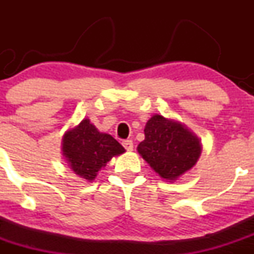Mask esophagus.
<instances>
[{"mask_svg": "<svg viewBox=\"0 0 254 254\" xmlns=\"http://www.w3.org/2000/svg\"><path fill=\"white\" fill-rule=\"evenodd\" d=\"M123 146H124L127 151H132V148H134V143H132L131 140H125V141H123Z\"/></svg>", "mask_w": 254, "mask_h": 254, "instance_id": "34e87169", "label": "esophagus"}]
</instances>
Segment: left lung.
Masks as SVG:
<instances>
[{"mask_svg": "<svg viewBox=\"0 0 254 254\" xmlns=\"http://www.w3.org/2000/svg\"><path fill=\"white\" fill-rule=\"evenodd\" d=\"M143 132L145 140L139 143L137 152L166 181L181 178L200 157V139L181 122L153 114Z\"/></svg>", "mask_w": 254, "mask_h": 254, "instance_id": "8db88e82", "label": "left lung"}]
</instances>
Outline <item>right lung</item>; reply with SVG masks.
Masks as SVG:
<instances>
[{"label":"right lung","mask_w":254,"mask_h":254,"mask_svg":"<svg viewBox=\"0 0 254 254\" xmlns=\"http://www.w3.org/2000/svg\"><path fill=\"white\" fill-rule=\"evenodd\" d=\"M61 151L75 175L92 182L98 171L113 157L124 153L125 148L112 135L101 132L88 118H84L64 134Z\"/></svg>","instance_id":"right-lung-1"}]
</instances>
